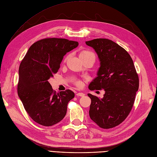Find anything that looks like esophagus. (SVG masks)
Here are the masks:
<instances>
[{
	"label": "esophagus",
	"instance_id": "esophagus-1",
	"mask_svg": "<svg viewBox=\"0 0 157 157\" xmlns=\"http://www.w3.org/2000/svg\"><path fill=\"white\" fill-rule=\"evenodd\" d=\"M76 96L83 97V96H85V94H84V93H82V92H78V93L76 94Z\"/></svg>",
	"mask_w": 157,
	"mask_h": 157
}]
</instances>
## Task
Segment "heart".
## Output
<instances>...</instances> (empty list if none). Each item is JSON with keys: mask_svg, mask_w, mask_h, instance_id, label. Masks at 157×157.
<instances>
[{"mask_svg": "<svg viewBox=\"0 0 157 157\" xmlns=\"http://www.w3.org/2000/svg\"><path fill=\"white\" fill-rule=\"evenodd\" d=\"M79 58H80L81 60H83V59H88V58H90V57H93L94 59L96 58L95 55H94L93 52L90 51V50H82L79 53ZM67 58H68V57H67V58L65 59V61L67 59ZM74 83H75V85L78 86H80L81 85H82V83H81V82L79 80L75 81Z\"/></svg>", "mask_w": 157, "mask_h": 157, "instance_id": "heart-1", "label": "heart"}]
</instances>
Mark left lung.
<instances>
[{
    "mask_svg": "<svg viewBox=\"0 0 157 157\" xmlns=\"http://www.w3.org/2000/svg\"><path fill=\"white\" fill-rule=\"evenodd\" d=\"M86 44L94 49L100 61L98 76L89 89L105 92L101 99L88 94L90 118L101 128L111 129L122 123L130 113L139 87L138 75L131 57L117 43L100 38Z\"/></svg>",
    "mask_w": 157,
    "mask_h": 157,
    "instance_id": "obj_1",
    "label": "left lung"
}]
</instances>
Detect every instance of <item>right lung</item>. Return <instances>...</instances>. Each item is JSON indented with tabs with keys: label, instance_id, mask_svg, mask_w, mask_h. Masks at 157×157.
<instances>
[{
	"label": "right lung",
	"instance_id": "obj_1",
	"mask_svg": "<svg viewBox=\"0 0 157 157\" xmlns=\"http://www.w3.org/2000/svg\"><path fill=\"white\" fill-rule=\"evenodd\" d=\"M78 44L66 39H43L30 46L22 60L17 92L27 113L36 123L52 126L65 117L74 93L69 89L56 93L48 79L59 71L63 56Z\"/></svg>",
	"mask_w": 157,
	"mask_h": 157
}]
</instances>
